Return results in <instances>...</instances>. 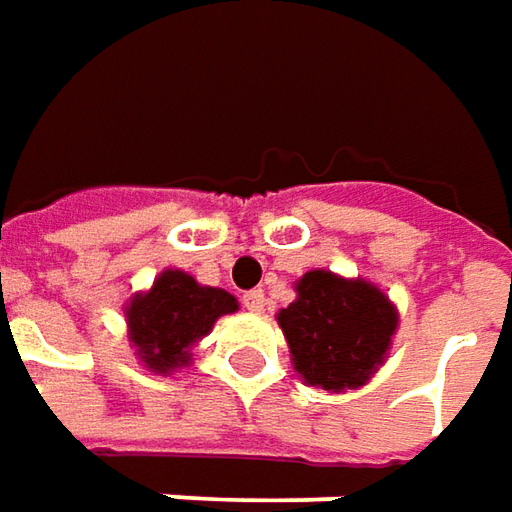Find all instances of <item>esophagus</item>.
Segmentation results:
<instances>
[{
  "label": "esophagus",
  "instance_id": "34e87169",
  "mask_svg": "<svg viewBox=\"0 0 512 512\" xmlns=\"http://www.w3.org/2000/svg\"><path fill=\"white\" fill-rule=\"evenodd\" d=\"M244 307L249 313H263L266 310V293L263 291H246L244 293Z\"/></svg>",
  "mask_w": 512,
  "mask_h": 512
}]
</instances>
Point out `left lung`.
<instances>
[{
  "label": "left lung",
  "instance_id": "obj_1",
  "mask_svg": "<svg viewBox=\"0 0 512 512\" xmlns=\"http://www.w3.org/2000/svg\"><path fill=\"white\" fill-rule=\"evenodd\" d=\"M296 299L277 313L296 374L310 388L346 393L363 388L385 363L399 310L388 293L363 277L327 268L302 274Z\"/></svg>",
  "mask_w": 512,
  "mask_h": 512
}]
</instances>
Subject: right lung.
<instances>
[{
  "instance_id": "obj_1",
  "label": "right lung",
  "mask_w": 512,
  "mask_h": 512,
  "mask_svg": "<svg viewBox=\"0 0 512 512\" xmlns=\"http://www.w3.org/2000/svg\"><path fill=\"white\" fill-rule=\"evenodd\" d=\"M238 307L224 288L202 285L180 268H163L146 291L132 293L124 305L127 338L146 371L171 377L191 366V349Z\"/></svg>"
}]
</instances>
